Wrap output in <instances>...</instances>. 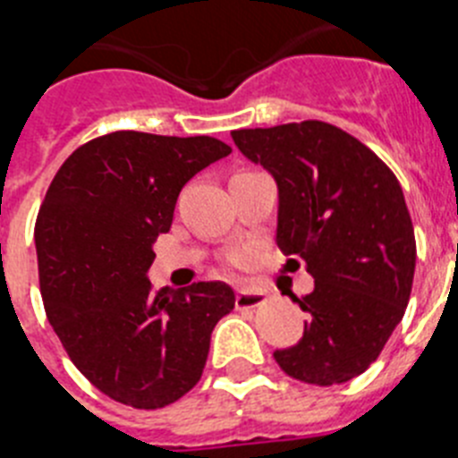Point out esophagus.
Here are the masks:
<instances>
[{
  "label": "esophagus",
  "mask_w": 458,
  "mask_h": 458,
  "mask_svg": "<svg viewBox=\"0 0 458 458\" xmlns=\"http://www.w3.org/2000/svg\"><path fill=\"white\" fill-rule=\"evenodd\" d=\"M266 293L257 289H241L236 293V307L238 310H254V307L264 305Z\"/></svg>",
  "instance_id": "1"
}]
</instances>
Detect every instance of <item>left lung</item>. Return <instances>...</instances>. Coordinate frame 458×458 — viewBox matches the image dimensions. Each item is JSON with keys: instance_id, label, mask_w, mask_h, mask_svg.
<instances>
[{"instance_id": "obj_1", "label": "left lung", "mask_w": 458, "mask_h": 458, "mask_svg": "<svg viewBox=\"0 0 458 458\" xmlns=\"http://www.w3.org/2000/svg\"><path fill=\"white\" fill-rule=\"evenodd\" d=\"M232 137L277 181V248L314 277L311 293L291 295L310 314L302 339L275 360L302 383H346L376 362L411 298L418 250L402 185L369 147L326 121Z\"/></svg>"}]
</instances>
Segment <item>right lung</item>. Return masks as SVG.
Segmentation results:
<instances>
[{"instance_id":"1","label":"right lung","mask_w":458,"mask_h":458,"mask_svg":"<svg viewBox=\"0 0 458 458\" xmlns=\"http://www.w3.org/2000/svg\"><path fill=\"white\" fill-rule=\"evenodd\" d=\"M229 153L216 137L116 131L72 151L47 188L34 229L47 321L114 402L141 411L179 402L236 305L225 282L153 291L147 279L181 188Z\"/></svg>"}]
</instances>
